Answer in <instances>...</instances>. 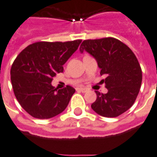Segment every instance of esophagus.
<instances>
[{"label":"esophagus","mask_w":157,"mask_h":157,"mask_svg":"<svg viewBox=\"0 0 157 157\" xmlns=\"http://www.w3.org/2000/svg\"><path fill=\"white\" fill-rule=\"evenodd\" d=\"M77 91H80V92H86L87 91V89L85 88H77Z\"/></svg>","instance_id":"34e87169"}]
</instances>
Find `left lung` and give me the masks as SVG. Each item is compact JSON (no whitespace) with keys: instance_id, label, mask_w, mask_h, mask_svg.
Returning a JSON list of instances; mask_svg holds the SVG:
<instances>
[{"instance_id":"1","label":"left lung","mask_w":157,"mask_h":157,"mask_svg":"<svg viewBox=\"0 0 157 157\" xmlns=\"http://www.w3.org/2000/svg\"><path fill=\"white\" fill-rule=\"evenodd\" d=\"M81 53L87 51L97 60L101 75L106 77L108 93L96 91L97 100L91 109L108 118L117 117L133 105L141 83L142 70L130 48L114 37L83 41Z\"/></svg>"}]
</instances>
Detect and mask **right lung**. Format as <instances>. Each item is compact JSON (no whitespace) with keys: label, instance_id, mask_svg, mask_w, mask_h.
Wrapping results in <instances>:
<instances>
[{"label":"right lung","instance_id":"add662e5","mask_svg":"<svg viewBox=\"0 0 157 157\" xmlns=\"http://www.w3.org/2000/svg\"><path fill=\"white\" fill-rule=\"evenodd\" d=\"M82 40L68 42H36L16 57L11 67L13 90L20 106L32 117L49 119L63 112L75 89L51 85L57 72L76 51Z\"/></svg>","mask_w":157,"mask_h":157}]
</instances>
